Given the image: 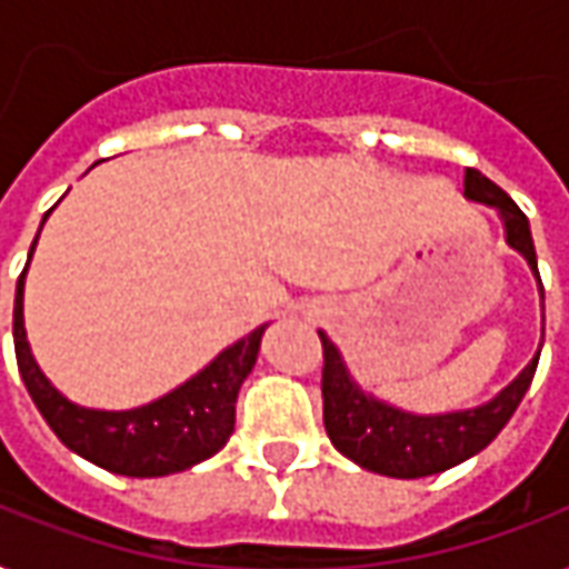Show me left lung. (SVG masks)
<instances>
[{
	"label": "left lung",
	"mask_w": 569,
	"mask_h": 569,
	"mask_svg": "<svg viewBox=\"0 0 569 569\" xmlns=\"http://www.w3.org/2000/svg\"><path fill=\"white\" fill-rule=\"evenodd\" d=\"M465 197L499 212L506 224V243L527 258L542 296L530 221L518 209V202L478 169L465 172ZM320 341H323V425L332 447L367 471L400 480L440 475L452 465L478 456L483 447H490L520 407L539 363V351H536L533 360L520 369L518 379L506 385L490 403L440 412V416H416L367 395L351 379L345 357L326 332H320Z\"/></svg>",
	"instance_id": "8db88e82"
}]
</instances>
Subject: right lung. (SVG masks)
<instances>
[{
	"instance_id": "add662e5",
	"label": "right lung",
	"mask_w": 569,
	"mask_h": 569,
	"mask_svg": "<svg viewBox=\"0 0 569 569\" xmlns=\"http://www.w3.org/2000/svg\"><path fill=\"white\" fill-rule=\"evenodd\" d=\"M36 240L30 246V256H33ZM23 277H27V268L18 277V292H14L18 369L36 409L42 412V419L49 422L63 447H70L77 456L113 475L166 478V475L206 462L228 443L233 435L237 395L246 376L256 367L261 336L268 323L252 329L246 339L233 341L209 367H202L193 379L178 385L160 400H150L134 409H119V412L89 409L67 400L36 363L27 329H23Z\"/></svg>"
}]
</instances>
